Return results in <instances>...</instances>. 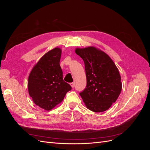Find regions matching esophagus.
I'll return each mask as SVG.
<instances>
[{"label": "esophagus", "instance_id": "34e87169", "mask_svg": "<svg viewBox=\"0 0 150 150\" xmlns=\"http://www.w3.org/2000/svg\"><path fill=\"white\" fill-rule=\"evenodd\" d=\"M70 85L71 86L72 88H74V83H70Z\"/></svg>", "mask_w": 150, "mask_h": 150}]
</instances>
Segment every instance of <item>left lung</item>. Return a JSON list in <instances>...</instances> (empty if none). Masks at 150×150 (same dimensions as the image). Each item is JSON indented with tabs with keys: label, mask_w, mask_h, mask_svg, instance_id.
Wrapping results in <instances>:
<instances>
[{
	"label": "left lung",
	"mask_w": 150,
	"mask_h": 150,
	"mask_svg": "<svg viewBox=\"0 0 150 150\" xmlns=\"http://www.w3.org/2000/svg\"><path fill=\"white\" fill-rule=\"evenodd\" d=\"M75 52L84 62L87 84L79 94L86 106L96 112L106 111L121 91L118 69L107 54L94 47L77 48Z\"/></svg>",
	"instance_id": "obj_1"
}]
</instances>
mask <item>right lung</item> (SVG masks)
<instances>
[{"mask_svg":"<svg viewBox=\"0 0 150 150\" xmlns=\"http://www.w3.org/2000/svg\"><path fill=\"white\" fill-rule=\"evenodd\" d=\"M62 51L56 47L40 59L30 72L28 91L36 104L45 110H52L64 99L71 86L64 82L59 64Z\"/></svg>","mask_w":150,"mask_h":150,"instance_id":"1","label":"right lung"}]
</instances>
